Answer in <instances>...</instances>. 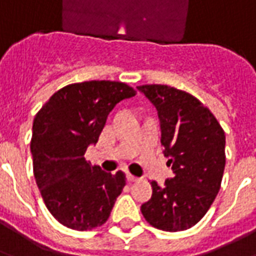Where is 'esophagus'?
I'll use <instances>...</instances> for the list:
<instances>
[{
	"instance_id": "34e87169",
	"label": "esophagus",
	"mask_w": 256,
	"mask_h": 256,
	"mask_svg": "<svg viewBox=\"0 0 256 256\" xmlns=\"http://www.w3.org/2000/svg\"><path fill=\"white\" fill-rule=\"evenodd\" d=\"M126 178H128V182H137V181H138V178L134 177L133 174H130V172H128V174H126Z\"/></svg>"
}]
</instances>
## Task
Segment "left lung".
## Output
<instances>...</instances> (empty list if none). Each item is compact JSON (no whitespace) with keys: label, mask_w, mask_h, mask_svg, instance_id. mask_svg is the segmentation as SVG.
<instances>
[{"label":"left lung","mask_w":256,"mask_h":256,"mask_svg":"<svg viewBox=\"0 0 256 256\" xmlns=\"http://www.w3.org/2000/svg\"><path fill=\"white\" fill-rule=\"evenodd\" d=\"M156 106L162 145L174 177L141 206L146 222L166 232L186 230L208 211L225 170V132L194 96L167 84L137 86Z\"/></svg>","instance_id":"obj_1"}]
</instances>
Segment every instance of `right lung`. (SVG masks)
Masks as SVG:
<instances>
[{"mask_svg": "<svg viewBox=\"0 0 256 256\" xmlns=\"http://www.w3.org/2000/svg\"><path fill=\"white\" fill-rule=\"evenodd\" d=\"M136 90L116 80H88L58 90L36 112L31 154L36 185L49 212L74 230H92L110 218L126 185L124 172H106L84 159L108 114Z\"/></svg>", "mask_w": 256, "mask_h": 256, "instance_id": "1", "label": "right lung"}]
</instances>
